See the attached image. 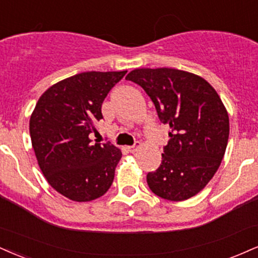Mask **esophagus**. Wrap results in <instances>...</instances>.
Here are the masks:
<instances>
[{"instance_id": "1", "label": "esophagus", "mask_w": 258, "mask_h": 258, "mask_svg": "<svg viewBox=\"0 0 258 258\" xmlns=\"http://www.w3.org/2000/svg\"><path fill=\"white\" fill-rule=\"evenodd\" d=\"M141 147H142V143L141 142H136L135 144L131 145V147H127V150H128L130 153H136V151H137Z\"/></svg>"}]
</instances>
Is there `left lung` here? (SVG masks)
<instances>
[{"label":"left lung","instance_id":"left-lung-1","mask_svg":"<svg viewBox=\"0 0 258 258\" xmlns=\"http://www.w3.org/2000/svg\"><path fill=\"white\" fill-rule=\"evenodd\" d=\"M126 80L144 89L170 128L162 162L147 175L149 187L168 201L194 197L212 180L227 147L229 119L221 98L202 77L175 68H137Z\"/></svg>","mask_w":258,"mask_h":258}]
</instances>
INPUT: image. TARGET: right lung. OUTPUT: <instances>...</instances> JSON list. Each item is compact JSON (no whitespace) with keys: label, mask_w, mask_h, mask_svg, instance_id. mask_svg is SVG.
I'll return each instance as SVG.
<instances>
[{"label":"right lung","mask_w":258,"mask_h":258,"mask_svg":"<svg viewBox=\"0 0 258 258\" xmlns=\"http://www.w3.org/2000/svg\"><path fill=\"white\" fill-rule=\"evenodd\" d=\"M127 71L84 72L61 80L40 96L30 119L39 168L54 190L74 202L103 196L122 156L108 143H92L102 103Z\"/></svg>","instance_id":"add662e5"}]
</instances>
